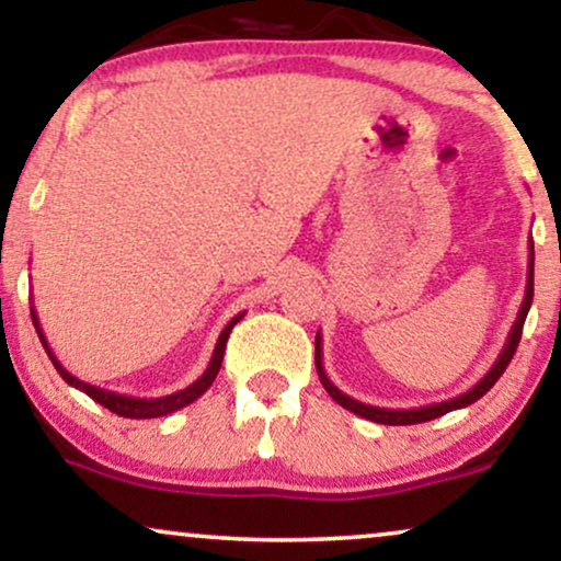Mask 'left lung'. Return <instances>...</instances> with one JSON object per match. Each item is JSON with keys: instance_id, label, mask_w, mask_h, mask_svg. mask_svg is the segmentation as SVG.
I'll list each match as a JSON object with an SVG mask.
<instances>
[{"instance_id": "left-lung-1", "label": "left lung", "mask_w": 561, "mask_h": 561, "mask_svg": "<svg viewBox=\"0 0 561 561\" xmlns=\"http://www.w3.org/2000/svg\"><path fill=\"white\" fill-rule=\"evenodd\" d=\"M530 302H534V240H530L526 297H523L520 310H517V318H515L513 329H510L507 342H505V346H502L500 357L494 359V365L489 367V373L484 375V378H481L473 388H469V391H466V393L456 396V399L439 401V403H430V407H420V409H380V407H370V403L354 401L352 396H346L344 391H339V388L333 386V382L329 380V375H325V370H323V363H321V333H316V367H318V378H321L323 388H325V391H329V396H331L333 401L339 403V407L350 409L352 414L363 416V420H370V422H378V424H422V422L437 420V416L448 414V411L471 407L473 401H479L481 396H484V393L489 391V388H492L494 382L500 380V375L507 370L510 359H513L517 344H520L523 323H526V316H528V310H530Z\"/></svg>"}]
</instances>
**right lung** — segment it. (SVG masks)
<instances>
[{"label": "right lung", "instance_id": "obj_1", "mask_svg": "<svg viewBox=\"0 0 561 561\" xmlns=\"http://www.w3.org/2000/svg\"><path fill=\"white\" fill-rule=\"evenodd\" d=\"M31 316H33V325H35V331H38V339H41V344H44L48 359H51L54 367H56V370H59V375H61L64 380L69 382V386L77 388V391L88 393L92 401H98V403H101V407L113 411V414L126 416V420H154V416L173 414V411H179V409H183V407H188V403H194V401L198 399V396H202V393L207 391V388L211 386V382H215L219 367H222L225 346H228V336H230L232 325H236L245 313H238L228 325H225L222 333H219L217 346H215V352H211V359H209L207 370H204L202 378L191 382V386L183 388V391H175V393H170V396H160V399H134V396H124V393H116V391H105V388L90 386V382L75 378L72 373L64 370L59 359L54 357V352L48 350V342H46L44 331H41L38 316H35V308H31Z\"/></svg>", "mask_w": 561, "mask_h": 561}]
</instances>
